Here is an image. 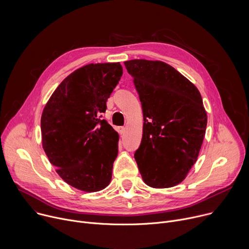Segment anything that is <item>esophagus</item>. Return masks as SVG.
<instances>
[{
    "mask_svg": "<svg viewBox=\"0 0 249 249\" xmlns=\"http://www.w3.org/2000/svg\"><path fill=\"white\" fill-rule=\"evenodd\" d=\"M125 132H126V128H125V127H120V128H119V133H120L121 135H123Z\"/></svg>",
    "mask_w": 249,
    "mask_h": 249,
    "instance_id": "esophagus-1",
    "label": "esophagus"
}]
</instances>
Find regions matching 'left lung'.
I'll return each mask as SVG.
<instances>
[{"label": "left lung", "instance_id": "1", "mask_svg": "<svg viewBox=\"0 0 249 249\" xmlns=\"http://www.w3.org/2000/svg\"><path fill=\"white\" fill-rule=\"evenodd\" d=\"M143 108V138L135 160L144 182L168 188L182 182L199 156L207 113L198 89L161 61L124 62Z\"/></svg>", "mask_w": 249, "mask_h": 249}]
</instances>
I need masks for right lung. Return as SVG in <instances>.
Listing matches in <instances>:
<instances>
[{"instance_id": "right-lung-1", "label": "right lung", "mask_w": 249, "mask_h": 249, "mask_svg": "<svg viewBox=\"0 0 249 249\" xmlns=\"http://www.w3.org/2000/svg\"><path fill=\"white\" fill-rule=\"evenodd\" d=\"M122 74L120 63L86 65L58 86L43 109V150L61 178L79 190L100 191L111 181L119 135L100 114Z\"/></svg>"}]
</instances>
